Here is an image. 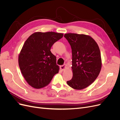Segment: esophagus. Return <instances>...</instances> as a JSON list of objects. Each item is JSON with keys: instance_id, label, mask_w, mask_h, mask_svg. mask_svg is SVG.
Listing matches in <instances>:
<instances>
[{"instance_id": "obj_1", "label": "esophagus", "mask_w": 120, "mask_h": 120, "mask_svg": "<svg viewBox=\"0 0 120 120\" xmlns=\"http://www.w3.org/2000/svg\"><path fill=\"white\" fill-rule=\"evenodd\" d=\"M66 67H67V64H64V65H63V66H60V68L61 70V71H64L65 70V68H66Z\"/></svg>"}]
</instances>
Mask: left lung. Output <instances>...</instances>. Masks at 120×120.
<instances>
[{"mask_svg": "<svg viewBox=\"0 0 120 120\" xmlns=\"http://www.w3.org/2000/svg\"><path fill=\"white\" fill-rule=\"evenodd\" d=\"M72 51V78L67 84L82 90L96 80L101 68L99 47L92 37L86 34L68 33L64 35Z\"/></svg>", "mask_w": 120, "mask_h": 120, "instance_id": "8db88e82", "label": "left lung"}]
</instances>
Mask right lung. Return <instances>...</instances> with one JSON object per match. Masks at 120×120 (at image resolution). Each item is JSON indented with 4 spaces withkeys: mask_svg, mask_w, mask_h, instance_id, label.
<instances>
[{
    "mask_svg": "<svg viewBox=\"0 0 120 120\" xmlns=\"http://www.w3.org/2000/svg\"><path fill=\"white\" fill-rule=\"evenodd\" d=\"M63 35L52 31L37 32L25 41L19 56V64L24 78L33 88L46 86L59 72L56 57L50 49Z\"/></svg>",
    "mask_w": 120,
    "mask_h": 120,
    "instance_id": "right-lung-1",
    "label": "right lung"
}]
</instances>
